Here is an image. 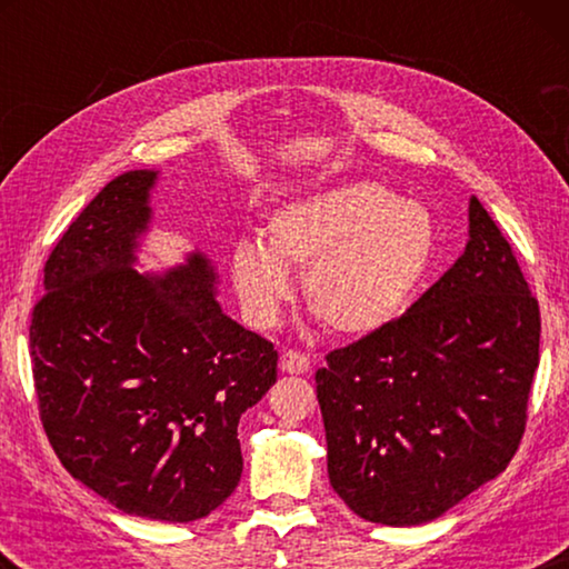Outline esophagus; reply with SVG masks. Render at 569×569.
Here are the masks:
<instances>
[{"label":"esophagus","instance_id":"1","mask_svg":"<svg viewBox=\"0 0 569 569\" xmlns=\"http://www.w3.org/2000/svg\"><path fill=\"white\" fill-rule=\"evenodd\" d=\"M308 369H311V359H308L306 353L293 351V349H288V351L281 353V371H286V373H306Z\"/></svg>","mask_w":569,"mask_h":569}]
</instances>
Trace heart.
I'll use <instances>...</instances> for the list:
<instances>
[{
  "instance_id": "1",
  "label": "heart",
  "mask_w": 569,
  "mask_h": 569,
  "mask_svg": "<svg viewBox=\"0 0 569 569\" xmlns=\"http://www.w3.org/2000/svg\"><path fill=\"white\" fill-rule=\"evenodd\" d=\"M266 238L238 240L230 253L250 321L276 323L293 291V268L303 273L306 303L326 329L366 336L407 311L435 263L439 228L421 203L356 180L278 208Z\"/></svg>"
}]
</instances>
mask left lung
<instances>
[{
	"mask_svg": "<svg viewBox=\"0 0 569 569\" xmlns=\"http://www.w3.org/2000/svg\"><path fill=\"white\" fill-rule=\"evenodd\" d=\"M539 329L512 246L471 198L457 263L316 371L336 495L369 522L413 527L505 471L525 435Z\"/></svg>",
	"mask_w": 569,
	"mask_h": 569,
	"instance_id": "8db88e82",
	"label": "left lung"
}]
</instances>
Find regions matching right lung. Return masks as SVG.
Here are the masks:
<instances>
[{"label":"right lung","mask_w":569,"mask_h":569,"mask_svg":"<svg viewBox=\"0 0 569 569\" xmlns=\"http://www.w3.org/2000/svg\"><path fill=\"white\" fill-rule=\"evenodd\" d=\"M156 170L110 180L44 263L30 353L62 467L122 512L192 522L233 495L238 421L276 383L278 351L220 311L192 253L162 278L132 268Z\"/></svg>","instance_id":"add662e5"}]
</instances>
